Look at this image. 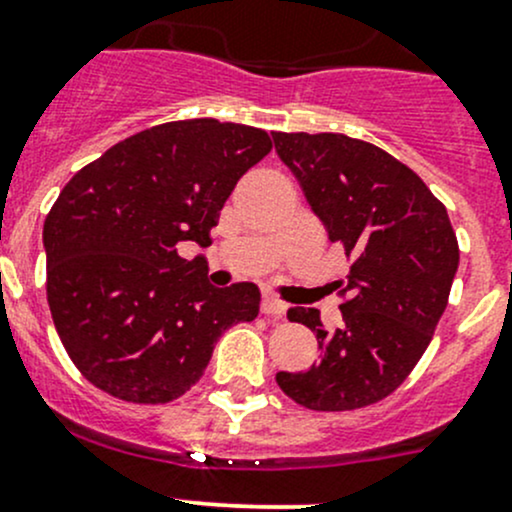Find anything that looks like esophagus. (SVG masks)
I'll return each instance as SVG.
<instances>
[{
	"mask_svg": "<svg viewBox=\"0 0 512 512\" xmlns=\"http://www.w3.org/2000/svg\"><path fill=\"white\" fill-rule=\"evenodd\" d=\"M285 310H288V305H285L283 300L273 298V295H266V298L261 300V312L268 317H285Z\"/></svg>",
	"mask_w": 512,
	"mask_h": 512,
	"instance_id": "obj_1",
	"label": "esophagus"
}]
</instances>
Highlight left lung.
I'll return each mask as SVG.
<instances>
[{"mask_svg":"<svg viewBox=\"0 0 512 512\" xmlns=\"http://www.w3.org/2000/svg\"><path fill=\"white\" fill-rule=\"evenodd\" d=\"M329 241L349 273L332 288L344 324L327 332L320 312L290 307L288 320L317 334L322 356L307 371L276 373L280 390L322 412L366 408L393 393L432 342L459 268L447 207L420 175L383 148L344 134L273 131Z\"/></svg>","mask_w":512,"mask_h":512,"instance_id":"left-lung-1","label":"left lung"}]
</instances>
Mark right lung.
I'll use <instances>...</instances> for the list:
<instances>
[{"instance_id": "add662e5", "label": "right lung", "mask_w": 512, "mask_h": 512, "mask_svg": "<svg viewBox=\"0 0 512 512\" xmlns=\"http://www.w3.org/2000/svg\"><path fill=\"white\" fill-rule=\"evenodd\" d=\"M246 124L185 119L139 131L70 178L43 224L46 295L65 351L126 403H170L200 381L224 329L251 322L254 283L214 288L210 229L234 185L271 153Z\"/></svg>"}]
</instances>
